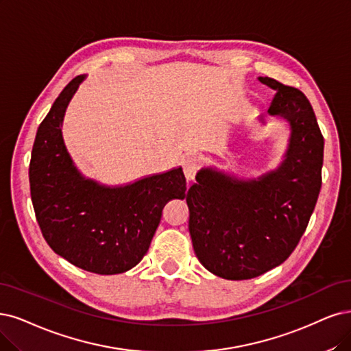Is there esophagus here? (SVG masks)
I'll return each mask as SVG.
<instances>
[{
  "label": "esophagus",
  "instance_id": "obj_1",
  "mask_svg": "<svg viewBox=\"0 0 351 351\" xmlns=\"http://www.w3.org/2000/svg\"><path fill=\"white\" fill-rule=\"evenodd\" d=\"M182 169L186 180H193L197 176V172L199 171V159L197 156H188L182 160Z\"/></svg>",
  "mask_w": 351,
  "mask_h": 351
}]
</instances>
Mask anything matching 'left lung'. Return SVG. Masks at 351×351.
<instances>
[{
	"instance_id": "1",
	"label": "left lung",
	"mask_w": 351,
	"mask_h": 351,
	"mask_svg": "<svg viewBox=\"0 0 351 351\" xmlns=\"http://www.w3.org/2000/svg\"><path fill=\"white\" fill-rule=\"evenodd\" d=\"M258 81L276 90L267 112L291 125L285 160L256 179L204 167L186 195L198 261L228 280L257 278L287 261L306 230L321 189L324 137L308 98L271 77Z\"/></svg>"
}]
</instances>
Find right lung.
Masks as SVG:
<instances>
[{
    "label": "right lung",
    "instance_id": "1",
    "mask_svg": "<svg viewBox=\"0 0 351 351\" xmlns=\"http://www.w3.org/2000/svg\"><path fill=\"white\" fill-rule=\"evenodd\" d=\"M84 75L64 86L37 128L29 167L36 219L50 249L69 263L98 275L134 267L149 250L163 206L184 199L182 167L124 186L84 178L64 147L62 121Z\"/></svg>",
    "mask_w": 351,
    "mask_h": 351
}]
</instances>
